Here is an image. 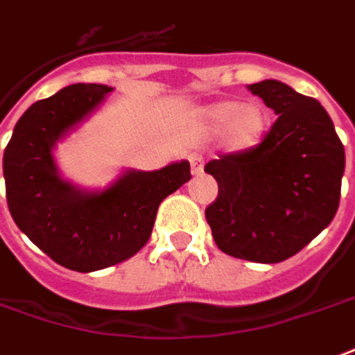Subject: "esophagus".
<instances>
[{
	"instance_id": "esophagus-1",
	"label": "esophagus",
	"mask_w": 355,
	"mask_h": 355,
	"mask_svg": "<svg viewBox=\"0 0 355 355\" xmlns=\"http://www.w3.org/2000/svg\"><path fill=\"white\" fill-rule=\"evenodd\" d=\"M189 162H191V174L193 175H200L202 174V168H204V159L202 155H189Z\"/></svg>"
}]
</instances>
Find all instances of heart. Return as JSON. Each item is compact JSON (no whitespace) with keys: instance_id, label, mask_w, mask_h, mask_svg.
Instances as JSON below:
<instances>
[{"instance_id":"heart-1","label":"heart","mask_w":355,"mask_h":355,"mask_svg":"<svg viewBox=\"0 0 355 355\" xmlns=\"http://www.w3.org/2000/svg\"><path fill=\"white\" fill-rule=\"evenodd\" d=\"M204 123L209 130H219L227 126V146L236 151L252 149L270 128V117L265 107L257 103L244 105L234 100L209 105L204 113Z\"/></svg>"}]
</instances>
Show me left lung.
Returning <instances> with one entry per match:
<instances>
[{
  "label": "left lung",
  "instance_id": "1",
  "mask_svg": "<svg viewBox=\"0 0 355 355\" xmlns=\"http://www.w3.org/2000/svg\"><path fill=\"white\" fill-rule=\"evenodd\" d=\"M248 89L278 119L261 144L204 166L219 185L206 221L227 255L280 263L310 244L337 214L344 146L314 98L274 79Z\"/></svg>",
  "mask_w": 355,
  "mask_h": 355
}]
</instances>
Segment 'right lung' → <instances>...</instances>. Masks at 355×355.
I'll return each mask as SVG.
<instances>
[{"label":"right lung","instance_id":"1","mask_svg":"<svg viewBox=\"0 0 355 355\" xmlns=\"http://www.w3.org/2000/svg\"><path fill=\"white\" fill-rule=\"evenodd\" d=\"M105 85H69L30 105L3 153L7 204L20 231L54 263L92 272L130 259L147 244L160 202L191 180L187 160L126 172L102 193H85L58 175L53 147L89 115Z\"/></svg>","mask_w":355,"mask_h":355}]
</instances>
